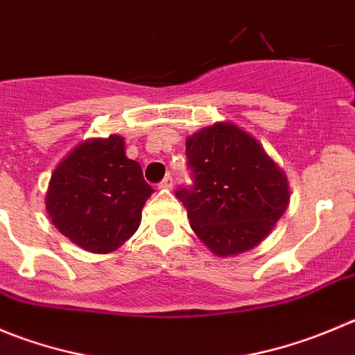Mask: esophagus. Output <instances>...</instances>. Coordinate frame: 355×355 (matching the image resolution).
Instances as JSON below:
<instances>
[{
  "instance_id": "esophagus-1",
  "label": "esophagus",
  "mask_w": 355,
  "mask_h": 355,
  "mask_svg": "<svg viewBox=\"0 0 355 355\" xmlns=\"http://www.w3.org/2000/svg\"><path fill=\"white\" fill-rule=\"evenodd\" d=\"M171 187H173V177H171V175H166V177L161 180V184H159V189H171Z\"/></svg>"
}]
</instances>
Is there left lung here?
I'll return each mask as SVG.
<instances>
[{
  "instance_id": "obj_1",
  "label": "left lung",
  "mask_w": 355,
  "mask_h": 355,
  "mask_svg": "<svg viewBox=\"0 0 355 355\" xmlns=\"http://www.w3.org/2000/svg\"><path fill=\"white\" fill-rule=\"evenodd\" d=\"M185 155L193 184L178 187L175 196L198 238L223 257L259 245L289 205L284 170L233 122L194 132Z\"/></svg>"
}]
</instances>
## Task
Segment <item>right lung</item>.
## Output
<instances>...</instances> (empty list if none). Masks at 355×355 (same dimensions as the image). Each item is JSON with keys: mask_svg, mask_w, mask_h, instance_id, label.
Listing matches in <instances>:
<instances>
[{"mask_svg": "<svg viewBox=\"0 0 355 355\" xmlns=\"http://www.w3.org/2000/svg\"><path fill=\"white\" fill-rule=\"evenodd\" d=\"M154 189L125 157L124 138L87 140L58 164L49 184L52 224L87 252H114L135 234Z\"/></svg>", "mask_w": 355, "mask_h": 355, "instance_id": "obj_1", "label": "right lung"}]
</instances>
